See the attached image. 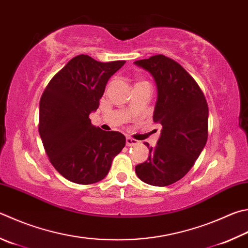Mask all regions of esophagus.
Segmentation results:
<instances>
[{
    "mask_svg": "<svg viewBox=\"0 0 248 248\" xmlns=\"http://www.w3.org/2000/svg\"><path fill=\"white\" fill-rule=\"evenodd\" d=\"M125 144H127V146H133V145H137L138 141L132 138L127 137V139H125Z\"/></svg>",
    "mask_w": 248,
    "mask_h": 248,
    "instance_id": "1",
    "label": "esophagus"
}]
</instances>
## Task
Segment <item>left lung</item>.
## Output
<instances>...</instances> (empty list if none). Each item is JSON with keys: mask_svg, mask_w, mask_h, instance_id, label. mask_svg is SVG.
<instances>
[{"mask_svg": "<svg viewBox=\"0 0 248 248\" xmlns=\"http://www.w3.org/2000/svg\"><path fill=\"white\" fill-rule=\"evenodd\" d=\"M134 64L151 73L157 85L155 123L163 125L160 138L146 161L136 166L143 182L167 186L179 181L194 166L208 138V105L204 93L183 67L161 55Z\"/></svg>", "mask_w": 248, "mask_h": 248, "instance_id": "left-lung-1", "label": "left lung"}]
</instances>
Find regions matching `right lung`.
Here are the masks:
<instances>
[{"mask_svg":"<svg viewBox=\"0 0 248 248\" xmlns=\"http://www.w3.org/2000/svg\"><path fill=\"white\" fill-rule=\"evenodd\" d=\"M124 61L101 62L76 56L49 81L39 108V133L53 167L78 184L101 181L125 145L124 134L103 131L89 118L96 110L108 79Z\"/></svg>","mask_w":248,"mask_h":248,"instance_id":"right-lung-1","label":"right lung"}]
</instances>
